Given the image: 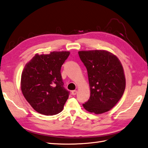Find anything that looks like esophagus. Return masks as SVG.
<instances>
[{"mask_svg": "<svg viewBox=\"0 0 148 148\" xmlns=\"http://www.w3.org/2000/svg\"><path fill=\"white\" fill-rule=\"evenodd\" d=\"M77 90H74L71 91V94H72V95H73V96H75V95L77 94Z\"/></svg>", "mask_w": 148, "mask_h": 148, "instance_id": "obj_1", "label": "esophagus"}]
</instances>
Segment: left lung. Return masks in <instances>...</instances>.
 I'll return each mask as SVG.
<instances>
[{
    "instance_id": "1",
    "label": "left lung",
    "mask_w": 148,
    "mask_h": 148,
    "mask_svg": "<svg viewBox=\"0 0 148 148\" xmlns=\"http://www.w3.org/2000/svg\"><path fill=\"white\" fill-rule=\"evenodd\" d=\"M87 70L90 96L83 106L88 112L101 114L110 111L122 97L125 77L119 59L104 50L78 52Z\"/></svg>"
}]
</instances>
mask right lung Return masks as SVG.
<instances>
[{"label":"right lung","instance_id":"obj_1","mask_svg":"<svg viewBox=\"0 0 148 148\" xmlns=\"http://www.w3.org/2000/svg\"><path fill=\"white\" fill-rule=\"evenodd\" d=\"M69 55L68 51L36 54L25 66L21 89L26 100L37 112L54 115L63 110L70 92L63 87L61 68Z\"/></svg>","mask_w":148,"mask_h":148}]
</instances>
